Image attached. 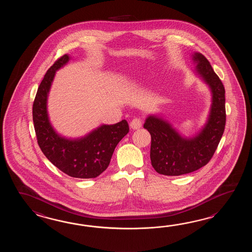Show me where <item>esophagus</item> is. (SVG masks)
<instances>
[{
	"mask_svg": "<svg viewBox=\"0 0 252 252\" xmlns=\"http://www.w3.org/2000/svg\"><path fill=\"white\" fill-rule=\"evenodd\" d=\"M129 126H130V128H132V129H138V128H141V126H142V121H141V119H133V120L130 122Z\"/></svg>",
	"mask_w": 252,
	"mask_h": 252,
	"instance_id": "1",
	"label": "esophagus"
}]
</instances>
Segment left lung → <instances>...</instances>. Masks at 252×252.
<instances>
[{"label":"left lung","mask_w":252,"mask_h":252,"mask_svg":"<svg viewBox=\"0 0 252 252\" xmlns=\"http://www.w3.org/2000/svg\"><path fill=\"white\" fill-rule=\"evenodd\" d=\"M196 72L213 94L209 119L200 133L183 138L171 125L156 116L146 119L144 128L151 135L150 160L156 171L165 176H181L205 166L213 158L226 124L225 89L209 61L201 53L193 55Z\"/></svg>","instance_id":"obj_1"}]
</instances>
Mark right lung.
Masks as SVG:
<instances>
[{"instance_id":"right-lung-1","label":"right lung","mask_w":252,"mask_h":252,"mask_svg":"<svg viewBox=\"0 0 252 252\" xmlns=\"http://www.w3.org/2000/svg\"><path fill=\"white\" fill-rule=\"evenodd\" d=\"M68 60L67 55L62 56L44 75L33 102L34 128L40 150L54 166L69 177L94 178L107 168L116 146L129 128L127 121L123 120L102 125L79 139H64L54 130L47 112L48 94L56 71Z\"/></svg>"}]
</instances>
